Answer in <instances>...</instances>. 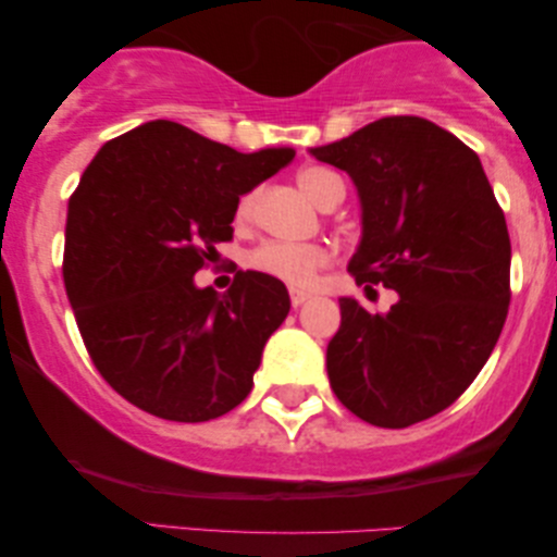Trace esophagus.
<instances>
[{
	"instance_id": "esophagus-1",
	"label": "esophagus",
	"mask_w": 557,
	"mask_h": 557,
	"mask_svg": "<svg viewBox=\"0 0 557 557\" xmlns=\"http://www.w3.org/2000/svg\"><path fill=\"white\" fill-rule=\"evenodd\" d=\"M288 296H292V307H301V304H307L311 299V294L299 292V288H292Z\"/></svg>"
}]
</instances>
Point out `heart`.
Masks as SVG:
<instances>
[{
  "mask_svg": "<svg viewBox=\"0 0 557 557\" xmlns=\"http://www.w3.org/2000/svg\"><path fill=\"white\" fill-rule=\"evenodd\" d=\"M296 180H299V187L319 208L326 210L334 200H345V180L332 166H307V170L299 172ZM253 193L240 197L238 210H235L238 220H248L253 215ZM248 263L253 271L284 281L288 286L309 288L314 284L317 273L330 263V250L324 246H317V243L269 240L250 253Z\"/></svg>",
  "mask_w": 557,
  "mask_h": 557,
  "instance_id": "obj_1",
  "label": "heart"
}]
</instances>
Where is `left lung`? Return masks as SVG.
<instances>
[{
  "mask_svg": "<svg viewBox=\"0 0 557 557\" xmlns=\"http://www.w3.org/2000/svg\"><path fill=\"white\" fill-rule=\"evenodd\" d=\"M355 180L357 286L398 292L387 314L339 299L326 372L342 406L380 429L441 413L490 360L505 326L512 246L482 162L421 116H385L311 149Z\"/></svg>",
  "mask_w": 557,
  "mask_h": 557,
  "instance_id": "obj_1",
  "label": "left lung"
}]
</instances>
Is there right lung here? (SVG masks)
I'll return each instance as SVG.
<instances>
[{"mask_svg": "<svg viewBox=\"0 0 557 557\" xmlns=\"http://www.w3.org/2000/svg\"><path fill=\"white\" fill-rule=\"evenodd\" d=\"M292 159L240 154L159 119L106 141L86 166L67 205L63 281L90 360L132 406L202 423L248 398L292 309L286 286L238 271L220 296L193 276L233 240L240 195Z\"/></svg>", "mask_w": 557, "mask_h": 557, "instance_id": "1", "label": "right lung"}]
</instances>
